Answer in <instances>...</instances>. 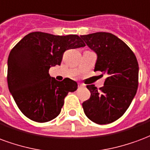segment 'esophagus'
Listing matches in <instances>:
<instances>
[{"label":"esophagus","mask_w":150,"mask_h":150,"mask_svg":"<svg viewBox=\"0 0 150 150\" xmlns=\"http://www.w3.org/2000/svg\"><path fill=\"white\" fill-rule=\"evenodd\" d=\"M81 87H84V85H82V84H78V88H81Z\"/></svg>","instance_id":"esophagus-1"}]
</instances>
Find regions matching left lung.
<instances>
[{"instance_id":"left-lung-1","label":"left lung","mask_w":150,"mask_h":150,"mask_svg":"<svg viewBox=\"0 0 150 150\" xmlns=\"http://www.w3.org/2000/svg\"><path fill=\"white\" fill-rule=\"evenodd\" d=\"M81 38L97 54L94 71L107 76L99 89L94 85L87 86L91 96L82 103L83 110L97 124L112 123L124 114L136 95L139 72L136 57L123 40L110 33L99 32Z\"/></svg>"}]
</instances>
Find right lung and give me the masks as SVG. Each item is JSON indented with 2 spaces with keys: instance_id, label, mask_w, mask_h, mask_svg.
Wrapping results in <instances>:
<instances>
[{
  "instance_id": "add662e5",
  "label": "right lung",
  "mask_w": 150,
  "mask_h": 150,
  "mask_svg": "<svg viewBox=\"0 0 150 150\" xmlns=\"http://www.w3.org/2000/svg\"><path fill=\"white\" fill-rule=\"evenodd\" d=\"M85 45L77 35L33 32L13 47L8 58V86L24 115L47 122L60 114L64 98L76 91L77 83L69 78L57 81L49 70L61 64L64 51Z\"/></svg>"
}]
</instances>
